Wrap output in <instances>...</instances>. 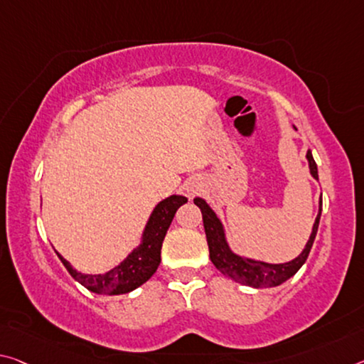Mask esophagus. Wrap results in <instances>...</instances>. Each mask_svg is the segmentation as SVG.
<instances>
[{"mask_svg":"<svg viewBox=\"0 0 364 364\" xmlns=\"http://www.w3.org/2000/svg\"><path fill=\"white\" fill-rule=\"evenodd\" d=\"M188 193L191 194V196H194V193H196V191H194V189H188Z\"/></svg>","mask_w":364,"mask_h":364,"instance_id":"34e87169","label":"esophagus"}]
</instances>
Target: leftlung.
<instances>
[{"label":"left lung","instance_id":"1","mask_svg":"<svg viewBox=\"0 0 364 364\" xmlns=\"http://www.w3.org/2000/svg\"><path fill=\"white\" fill-rule=\"evenodd\" d=\"M306 159L309 164L311 175L317 180V165L311 151H308ZM194 204L199 207L200 212H203V222H204V230L207 236V245H209V255H210L212 264L215 265L223 275L230 277V279H233L235 282H240V284L255 287V288L277 287L284 284V282H287L290 277L295 275L298 270L301 269V265L306 262V259L309 256L311 247H313L317 228H319L321 210H322L321 207L322 204H321L319 213H317L316 222L313 225V232H311L308 243L301 251V255L290 262L269 264V262L256 261V259L235 255L227 243V236H225L223 225L220 222V218L217 217V213L210 209V205L207 204L204 199L196 198Z\"/></svg>","mask_w":364,"mask_h":364}]
</instances>
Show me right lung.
<instances>
[{
	"label": "right lung",
	"instance_id": "add662e5",
	"mask_svg": "<svg viewBox=\"0 0 364 364\" xmlns=\"http://www.w3.org/2000/svg\"><path fill=\"white\" fill-rule=\"evenodd\" d=\"M186 203L188 199L184 196L176 194L160 200L152 210L151 217H149L146 228H144L141 245L123 262H119L117 267H113L105 274H80L60 252H56V255L61 259L63 265L68 269L73 279L77 280L87 290L97 293V295H123V293H129L142 284H146L155 274L160 264L161 243H164L166 230H168L176 210Z\"/></svg>",
	"mask_w": 364,
	"mask_h": 364
}]
</instances>
